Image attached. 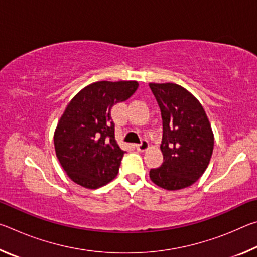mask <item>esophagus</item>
<instances>
[{
  "mask_svg": "<svg viewBox=\"0 0 257 257\" xmlns=\"http://www.w3.org/2000/svg\"><path fill=\"white\" fill-rule=\"evenodd\" d=\"M149 146H150L149 142H147L146 139H144V141H142L141 144H137L136 145V150L139 151V152H144V151H146L147 149H149Z\"/></svg>",
  "mask_w": 257,
  "mask_h": 257,
  "instance_id": "obj_1",
  "label": "esophagus"
}]
</instances>
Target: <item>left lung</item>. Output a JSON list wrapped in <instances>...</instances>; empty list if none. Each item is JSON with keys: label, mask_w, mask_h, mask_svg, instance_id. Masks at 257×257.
<instances>
[{"label": "left lung", "mask_w": 257, "mask_h": 257, "mask_svg": "<svg viewBox=\"0 0 257 257\" xmlns=\"http://www.w3.org/2000/svg\"><path fill=\"white\" fill-rule=\"evenodd\" d=\"M162 116L163 163L151 169V180L161 188L179 190L205 172L214 146L211 123L198 99L177 84H150Z\"/></svg>", "instance_id": "obj_1"}]
</instances>
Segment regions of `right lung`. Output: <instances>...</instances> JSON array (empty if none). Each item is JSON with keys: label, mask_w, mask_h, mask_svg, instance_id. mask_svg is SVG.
Instances as JSON below:
<instances>
[{"label": "right lung", "mask_w": 257, "mask_h": 257, "mask_svg": "<svg viewBox=\"0 0 257 257\" xmlns=\"http://www.w3.org/2000/svg\"><path fill=\"white\" fill-rule=\"evenodd\" d=\"M137 88V81H97L68 104L55 129L54 147L61 167L73 182L96 189L118 175L125 152L116 144L111 110Z\"/></svg>", "instance_id": "add662e5"}]
</instances>
